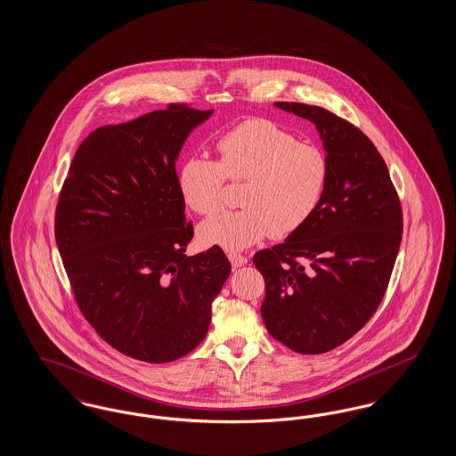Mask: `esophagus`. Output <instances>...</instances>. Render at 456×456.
Segmentation results:
<instances>
[{"instance_id":"34e87169","label":"esophagus","mask_w":456,"mask_h":456,"mask_svg":"<svg viewBox=\"0 0 456 456\" xmlns=\"http://www.w3.org/2000/svg\"><path fill=\"white\" fill-rule=\"evenodd\" d=\"M229 260H231L234 268L244 266V265L248 263V258H246V256H242V255H239V253H229Z\"/></svg>"}]
</instances>
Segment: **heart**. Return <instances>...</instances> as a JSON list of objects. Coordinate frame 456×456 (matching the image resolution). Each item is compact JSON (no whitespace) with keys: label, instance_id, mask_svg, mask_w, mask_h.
Returning a JSON list of instances; mask_svg holds the SVG:
<instances>
[{"label":"heart","instance_id":"b5f03b06","mask_svg":"<svg viewBox=\"0 0 456 456\" xmlns=\"http://www.w3.org/2000/svg\"><path fill=\"white\" fill-rule=\"evenodd\" d=\"M218 162L191 155L177 169V190L201 216L220 207L225 175L244 181L242 208L198 225L203 246L240 251L266 236L287 238L318 210L328 184V159L270 119H248L217 140Z\"/></svg>","mask_w":456,"mask_h":456}]
</instances>
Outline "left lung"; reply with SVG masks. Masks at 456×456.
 <instances>
[{
	"label": "left lung",
	"mask_w": 456,
	"mask_h": 456,
	"mask_svg": "<svg viewBox=\"0 0 456 456\" xmlns=\"http://www.w3.org/2000/svg\"><path fill=\"white\" fill-rule=\"evenodd\" d=\"M273 106L316 126L328 184L299 231L255 255L265 277L261 318L294 352L323 354L354 337L381 303L402 242V207L383 157L362 131L318 106Z\"/></svg>",
	"instance_id": "obj_1"
}]
</instances>
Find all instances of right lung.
I'll list each match as a JSON object with an SVG mask.
<instances>
[{"instance_id": "1", "label": "right lung", "mask_w": 456, "mask_h": 456, "mask_svg": "<svg viewBox=\"0 0 456 456\" xmlns=\"http://www.w3.org/2000/svg\"><path fill=\"white\" fill-rule=\"evenodd\" d=\"M214 110L171 104L92 131L73 157L56 208V244L88 323L133 359L171 362L201 344L231 275L214 246L186 256L175 160Z\"/></svg>"}]
</instances>
